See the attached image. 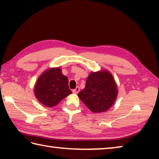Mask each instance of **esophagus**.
Wrapping results in <instances>:
<instances>
[{
  "mask_svg": "<svg viewBox=\"0 0 159 159\" xmlns=\"http://www.w3.org/2000/svg\"><path fill=\"white\" fill-rule=\"evenodd\" d=\"M80 87H77L75 89L72 90V92L75 93H78L80 92Z\"/></svg>",
  "mask_w": 159,
  "mask_h": 159,
  "instance_id": "34e87169",
  "label": "esophagus"
}]
</instances>
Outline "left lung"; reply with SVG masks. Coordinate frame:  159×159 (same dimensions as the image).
<instances>
[{"label":"left lung","mask_w":159,"mask_h":159,"mask_svg":"<svg viewBox=\"0 0 159 159\" xmlns=\"http://www.w3.org/2000/svg\"><path fill=\"white\" fill-rule=\"evenodd\" d=\"M117 94V87L112 75L104 70L91 72L85 88L78 93V96L91 112L100 113L110 109Z\"/></svg>","instance_id":"1"}]
</instances>
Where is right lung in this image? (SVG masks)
Returning <instances> with one entry per match:
<instances>
[{"label": "right lung", "instance_id": "add662e5", "mask_svg": "<svg viewBox=\"0 0 159 159\" xmlns=\"http://www.w3.org/2000/svg\"><path fill=\"white\" fill-rule=\"evenodd\" d=\"M35 96L42 104L52 107L72 93L68 79L59 68L47 70L39 77L34 87Z\"/></svg>", "mask_w": 159, "mask_h": 159}]
</instances>
